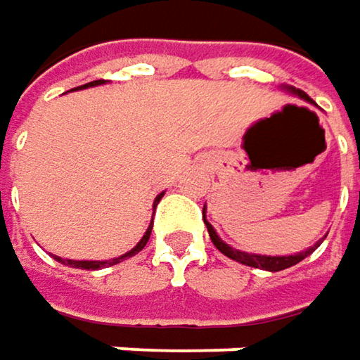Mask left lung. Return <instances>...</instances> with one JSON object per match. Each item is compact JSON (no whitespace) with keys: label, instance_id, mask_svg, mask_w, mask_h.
<instances>
[{"label":"left lung","instance_id":"left-lung-1","mask_svg":"<svg viewBox=\"0 0 360 360\" xmlns=\"http://www.w3.org/2000/svg\"><path fill=\"white\" fill-rule=\"evenodd\" d=\"M283 89L290 91V93H294V95H297L300 99L312 103V99H310L304 91H300V89H294V86H283ZM202 219H205V225H207L208 229L210 241L214 243V247H217L223 255H226L229 259L239 261L243 265L257 267V269H265V271H281V269H288V267L296 265V263H300L302 259H306L312 251H316V249L320 247V243L324 241V239H320V241L314 243V247H310V249H306V251H302V253H296V255H257V253H247V251H239V249L226 245V243L217 235L214 226L207 221V207L202 208Z\"/></svg>","mask_w":360,"mask_h":360}]
</instances>
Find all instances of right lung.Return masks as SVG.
Masks as SVG:
<instances>
[{"label":"right lung","mask_w":360,"mask_h":360,"mask_svg":"<svg viewBox=\"0 0 360 360\" xmlns=\"http://www.w3.org/2000/svg\"><path fill=\"white\" fill-rule=\"evenodd\" d=\"M105 81H93L89 82V84H82L81 89H89V86H97V84H103ZM162 196H164V192H160L158 196H155V200H153V210L158 207V202L162 200ZM152 223L148 226V231L143 233V237L139 239V243L135 245L131 251H127V253H123V255H119V257H113V259H105V261H77V259H63V257H58V255H52L54 259L58 261V263H63V265H68V267H77V269H101V267H109V265H117L123 259H127V257H134L137 255L143 247H146V243L150 239V235H152Z\"/></svg>","instance_id":"1"}]
</instances>
